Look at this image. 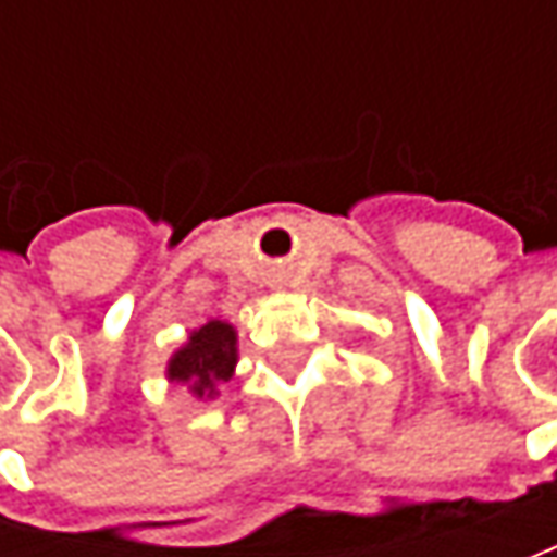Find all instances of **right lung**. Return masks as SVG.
I'll return each mask as SVG.
<instances>
[{
  "mask_svg": "<svg viewBox=\"0 0 557 557\" xmlns=\"http://www.w3.org/2000/svg\"><path fill=\"white\" fill-rule=\"evenodd\" d=\"M238 362V334L223 319H210L207 325L188 334L183 347L170 356L166 377L173 384H188L198 399H213L216 387L232 377Z\"/></svg>",
  "mask_w": 557,
  "mask_h": 557,
  "instance_id": "add662e5",
  "label": "right lung"
}]
</instances>
